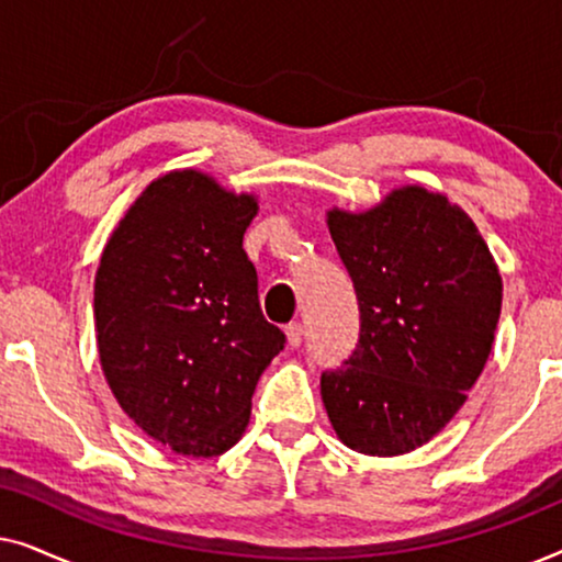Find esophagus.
<instances>
[{
    "label": "esophagus",
    "mask_w": 562,
    "mask_h": 562,
    "mask_svg": "<svg viewBox=\"0 0 562 562\" xmlns=\"http://www.w3.org/2000/svg\"><path fill=\"white\" fill-rule=\"evenodd\" d=\"M302 337H304V327L299 325V322H291V325L286 327L289 348H299V345H302Z\"/></svg>",
    "instance_id": "1"
}]
</instances>
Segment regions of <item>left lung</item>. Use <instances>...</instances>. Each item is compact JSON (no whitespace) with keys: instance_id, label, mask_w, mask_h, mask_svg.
<instances>
[{"instance_id":"1","label":"left lung","mask_w":562,"mask_h":562,"mask_svg":"<svg viewBox=\"0 0 562 562\" xmlns=\"http://www.w3.org/2000/svg\"><path fill=\"white\" fill-rule=\"evenodd\" d=\"M327 227L356 283L360 337L322 373V402L350 450L404 456L442 432L483 373L502 273L475 222L419 183L363 212L333 206Z\"/></svg>"}]
</instances>
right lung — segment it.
<instances>
[{
    "label": "right lung",
    "mask_w": 562,
    "mask_h": 562,
    "mask_svg": "<svg viewBox=\"0 0 562 562\" xmlns=\"http://www.w3.org/2000/svg\"><path fill=\"white\" fill-rule=\"evenodd\" d=\"M256 194L176 168L114 227L94 279L97 350L122 412L179 456L240 440L260 373L286 337L258 304L243 235Z\"/></svg>",
    "instance_id": "add662e5"
}]
</instances>
